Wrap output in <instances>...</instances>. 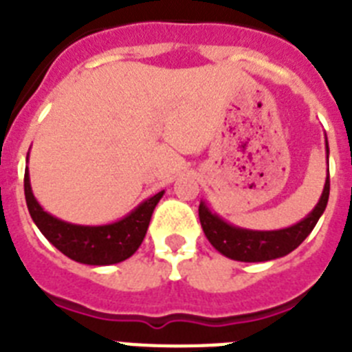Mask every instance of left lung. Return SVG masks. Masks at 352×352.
I'll use <instances>...</instances> for the list:
<instances>
[{
  "label": "left lung",
  "instance_id": "8db88e82",
  "mask_svg": "<svg viewBox=\"0 0 352 352\" xmlns=\"http://www.w3.org/2000/svg\"><path fill=\"white\" fill-rule=\"evenodd\" d=\"M326 153L329 155L328 141H326ZM329 197V170L326 176L324 190H322L319 203L316 204L303 220L278 231H250L241 227L231 226L219 214L213 213L204 203L199 204V220L210 243L213 245L222 256L229 259L241 261V263H263V261L278 259L287 256L289 252L300 247L303 239L312 232L317 220L324 213Z\"/></svg>",
  "mask_w": 352,
  "mask_h": 352
}]
</instances>
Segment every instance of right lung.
<instances>
[{"instance_id":"add662e5","label":"right lung","mask_w":352,"mask_h":352,"mask_svg":"<svg viewBox=\"0 0 352 352\" xmlns=\"http://www.w3.org/2000/svg\"><path fill=\"white\" fill-rule=\"evenodd\" d=\"M24 195L33 222L61 254L77 263L107 266L129 259L141 247L151 214L164 195V190L146 199L125 219L107 226H77L43 211L31 192L28 169L24 173Z\"/></svg>"}]
</instances>
